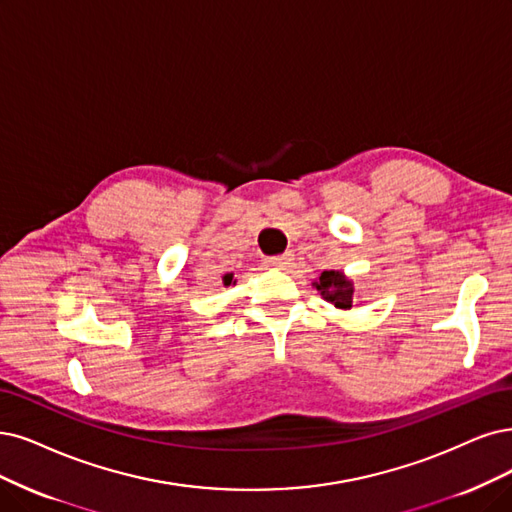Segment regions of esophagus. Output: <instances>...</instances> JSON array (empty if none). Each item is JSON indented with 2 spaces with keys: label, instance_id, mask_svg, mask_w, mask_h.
I'll use <instances>...</instances> for the list:
<instances>
[{
  "label": "esophagus",
  "instance_id": "34e87169",
  "mask_svg": "<svg viewBox=\"0 0 512 512\" xmlns=\"http://www.w3.org/2000/svg\"><path fill=\"white\" fill-rule=\"evenodd\" d=\"M293 261V255L291 253H285V255H278V257H268L266 259V263L270 268H278V270H282V268H289V263Z\"/></svg>",
  "mask_w": 512,
  "mask_h": 512
}]
</instances>
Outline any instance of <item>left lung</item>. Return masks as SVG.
I'll list each match as a JSON object with an SVG mask.
<instances>
[{
	"label": "left lung",
	"instance_id": "8db88e82",
	"mask_svg": "<svg viewBox=\"0 0 512 512\" xmlns=\"http://www.w3.org/2000/svg\"><path fill=\"white\" fill-rule=\"evenodd\" d=\"M314 287L320 293V297L329 301V304H333L335 308H339V310L352 308L354 287H352V280H348L342 272L325 270L314 282Z\"/></svg>",
	"mask_w": 512,
	"mask_h": 512
}]
</instances>
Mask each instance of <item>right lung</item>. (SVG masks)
<instances>
[{
    "label": "right lung",
    "mask_w": 512,
    "mask_h": 512,
    "mask_svg": "<svg viewBox=\"0 0 512 512\" xmlns=\"http://www.w3.org/2000/svg\"><path fill=\"white\" fill-rule=\"evenodd\" d=\"M232 282H234V285H236V280H234V274H225V276H223V285H225V287H230V285H232Z\"/></svg>",
    "instance_id": "obj_1"
}]
</instances>
